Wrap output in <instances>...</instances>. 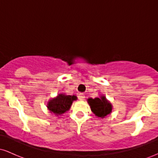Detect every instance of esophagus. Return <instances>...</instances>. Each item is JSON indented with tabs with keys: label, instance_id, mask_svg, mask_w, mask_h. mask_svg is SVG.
Here are the masks:
<instances>
[{
	"label": "esophagus",
	"instance_id": "obj_1",
	"mask_svg": "<svg viewBox=\"0 0 158 158\" xmlns=\"http://www.w3.org/2000/svg\"><path fill=\"white\" fill-rule=\"evenodd\" d=\"M78 97H79V99H80V100H83L85 98V94L83 93H80L78 95Z\"/></svg>",
	"mask_w": 158,
	"mask_h": 158
}]
</instances>
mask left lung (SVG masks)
Segmentation results:
<instances>
[{"label":"left lung","mask_w":158,"mask_h":158,"mask_svg":"<svg viewBox=\"0 0 158 158\" xmlns=\"http://www.w3.org/2000/svg\"><path fill=\"white\" fill-rule=\"evenodd\" d=\"M88 102L91 108L92 112L98 117L104 118L107 115L110 114L112 110V106L107 100L105 96H101L99 98H89Z\"/></svg>","instance_id":"obj_1"}]
</instances>
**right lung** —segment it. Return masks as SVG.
<instances>
[{
    "mask_svg": "<svg viewBox=\"0 0 158 158\" xmlns=\"http://www.w3.org/2000/svg\"><path fill=\"white\" fill-rule=\"evenodd\" d=\"M77 99V97L74 95L59 94L57 97L49 101L47 107L51 113L56 116L61 115L70 109L72 103Z\"/></svg>",
    "mask_w": 158,
    "mask_h": 158,
    "instance_id": "obj_1",
    "label": "right lung"
}]
</instances>
